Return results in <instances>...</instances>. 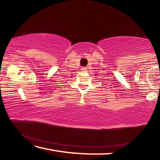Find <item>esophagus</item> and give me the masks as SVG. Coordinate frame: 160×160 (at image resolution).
Segmentation results:
<instances>
[{
  "instance_id": "esophagus-1",
  "label": "esophagus",
  "mask_w": 160,
  "mask_h": 160,
  "mask_svg": "<svg viewBox=\"0 0 160 160\" xmlns=\"http://www.w3.org/2000/svg\"><path fill=\"white\" fill-rule=\"evenodd\" d=\"M86 68H82V70H83V71H85V70H86Z\"/></svg>"
}]
</instances>
